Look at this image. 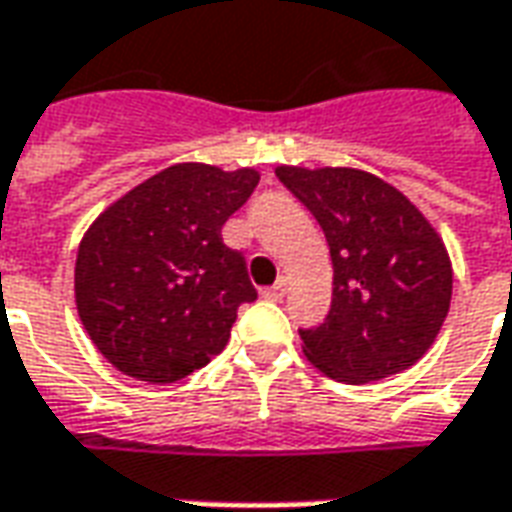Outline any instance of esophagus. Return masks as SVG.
<instances>
[{
	"mask_svg": "<svg viewBox=\"0 0 512 512\" xmlns=\"http://www.w3.org/2000/svg\"><path fill=\"white\" fill-rule=\"evenodd\" d=\"M287 287H290V284H287V278H278L273 287H267V290H264V298H270V301H281V298L287 295Z\"/></svg>",
	"mask_w": 512,
	"mask_h": 512,
	"instance_id": "1",
	"label": "esophagus"
}]
</instances>
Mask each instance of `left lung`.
<instances>
[{
    "label": "left lung",
    "mask_w": 512,
    "mask_h": 512,
    "mask_svg": "<svg viewBox=\"0 0 512 512\" xmlns=\"http://www.w3.org/2000/svg\"><path fill=\"white\" fill-rule=\"evenodd\" d=\"M276 178L323 228L334 264L329 315L301 329L303 354L345 384L415 365L449 315L451 262L438 231L362 169L278 167Z\"/></svg>",
    "instance_id": "1"
}]
</instances>
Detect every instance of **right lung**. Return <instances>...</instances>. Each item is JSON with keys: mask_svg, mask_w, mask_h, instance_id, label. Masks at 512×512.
<instances>
[{"mask_svg": "<svg viewBox=\"0 0 512 512\" xmlns=\"http://www.w3.org/2000/svg\"><path fill=\"white\" fill-rule=\"evenodd\" d=\"M259 183L256 169L175 164L130 189L88 228L74 301L91 343L116 370L178 382L228 345L236 309L256 301L248 264L222 225Z\"/></svg>", "mask_w": 512, "mask_h": 512, "instance_id": "obj_1", "label": "right lung"}]
</instances>
